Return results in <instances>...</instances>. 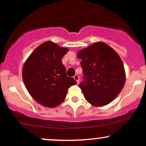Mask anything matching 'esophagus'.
Returning <instances> with one entry per match:
<instances>
[{
    "instance_id": "34e87169",
    "label": "esophagus",
    "mask_w": 146,
    "mask_h": 146,
    "mask_svg": "<svg viewBox=\"0 0 146 146\" xmlns=\"http://www.w3.org/2000/svg\"><path fill=\"white\" fill-rule=\"evenodd\" d=\"M73 78H74V80L76 81L77 83L79 84V82H80V78H79V76L78 75H75L74 77H73Z\"/></svg>"
}]
</instances>
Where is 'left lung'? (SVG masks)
<instances>
[{
	"label": "left lung",
	"instance_id": "8db88e82",
	"mask_svg": "<svg viewBox=\"0 0 146 146\" xmlns=\"http://www.w3.org/2000/svg\"><path fill=\"white\" fill-rule=\"evenodd\" d=\"M85 82L80 88L86 101L94 107L108 105L124 88L126 73L118 54L110 45L97 41L79 51Z\"/></svg>",
	"mask_w": 146,
	"mask_h": 146
}]
</instances>
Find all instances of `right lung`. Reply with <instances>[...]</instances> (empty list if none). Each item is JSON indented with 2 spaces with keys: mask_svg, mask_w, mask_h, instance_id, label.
I'll return each mask as SVG.
<instances>
[{
  "mask_svg": "<svg viewBox=\"0 0 146 146\" xmlns=\"http://www.w3.org/2000/svg\"><path fill=\"white\" fill-rule=\"evenodd\" d=\"M67 47L47 41L36 47L26 60L22 68L24 83L37 103L54 108L65 99L68 89L77 84L67 77L62 58Z\"/></svg>",
  "mask_w": 146,
  "mask_h": 146,
  "instance_id": "obj_1",
  "label": "right lung"
}]
</instances>
